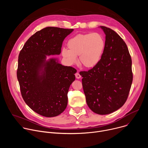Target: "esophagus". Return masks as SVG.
I'll return each mask as SVG.
<instances>
[{
  "label": "esophagus",
  "mask_w": 148,
  "mask_h": 148,
  "mask_svg": "<svg viewBox=\"0 0 148 148\" xmlns=\"http://www.w3.org/2000/svg\"><path fill=\"white\" fill-rule=\"evenodd\" d=\"M75 77L77 78V79H79V78H80L81 77V75L79 74V73L78 72H77L76 74H75Z\"/></svg>",
  "instance_id": "34e87169"
}]
</instances>
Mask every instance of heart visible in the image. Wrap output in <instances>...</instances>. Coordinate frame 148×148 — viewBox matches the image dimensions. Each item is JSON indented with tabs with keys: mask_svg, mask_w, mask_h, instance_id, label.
<instances>
[{
	"mask_svg": "<svg viewBox=\"0 0 148 148\" xmlns=\"http://www.w3.org/2000/svg\"><path fill=\"white\" fill-rule=\"evenodd\" d=\"M68 50L63 49L62 56L70 65L75 64L78 56L79 64L86 69H92L100 62L105 47L103 36L99 33L78 34L67 42Z\"/></svg>",
	"mask_w": 148,
	"mask_h": 148,
	"instance_id": "heart-1",
	"label": "heart"
}]
</instances>
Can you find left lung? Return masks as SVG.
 Wrapping results in <instances>:
<instances>
[{
  "instance_id": "obj_1",
  "label": "left lung",
  "mask_w": 148,
  "mask_h": 148,
  "mask_svg": "<svg viewBox=\"0 0 148 148\" xmlns=\"http://www.w3.org/2000/svg\"><path fill=\"white\" fill-rule=\"evenodd\" d=\"M105 34V47L99 64L81 71L88 107L99 115L122 107L128 98L133 80L132 60L125 41L113 30L100 26Z\"/></svg>"
}]
</instances>
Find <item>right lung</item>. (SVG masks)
<instances>
[{"label": "right lung", "instance_id": "1", "mask_svg": "<svg viewBox=\"0 0 148 148\" xmlns=\"http://www.w3.org/2000/svg\"><path fill=\"white\" fill-rule=\"evenodd\" d=\"M74 30L47 27L37 32L26 42L18 58L17 77L22 96L39 115L56 116L65 110L67 94L77 70L64 66L57 58L64 38Z\"/></svg>", "mask_w": 148, "mask_h": 148}]
</instances>
